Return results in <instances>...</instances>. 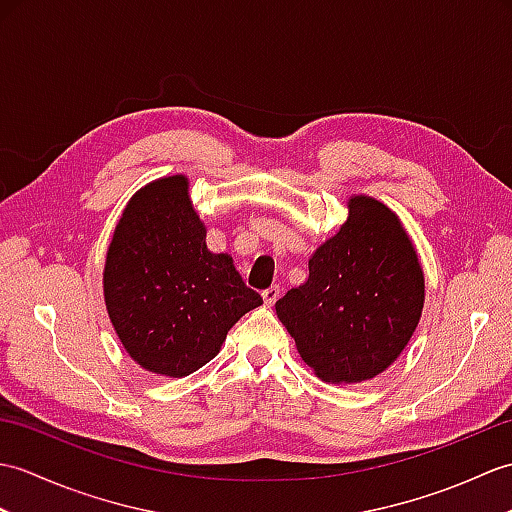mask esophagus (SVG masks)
Wrapping results in <instances>:
<instances>
[{
    "label": "esophagus",
    "instance_id": "esophagus-1",
    "mask_svg": "<svg viewBox=\"0 0 512 512\" xmlns=\"http://www.w3.org/2000/svg\"><path fill=\"white\" fill-rule=\"evenodd\" d=\"M279 295H281V288H279V286H270V288H266V290L262 292L266 306H273V303L279 299Z\"/></svg>",
    "mask_w": 512,
    "mask_h": 512
}]
</instances>
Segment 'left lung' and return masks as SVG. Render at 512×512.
I'll return each instance as SVG.
<instances>
[{
  "mask_svg": "<svg viewBox=\"0 0 512 512\" xmlns=\"http://www.w3.org/2000/svg\"><path fill=\"white\" fill-rule=\"evenodd\" d=\"M308 262V281L275 303L303 363L325 383H363L405 350L424 306V273L398 215L369 195Z\"/></svg>",
  "mask_w": 512,
  "mask_h": 512,
  "instance_id": "obj_1",
  "label": "left lung"
}]
</instances>
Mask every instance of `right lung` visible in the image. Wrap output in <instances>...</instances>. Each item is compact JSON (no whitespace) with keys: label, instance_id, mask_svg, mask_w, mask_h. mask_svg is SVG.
Here are the masks:
<instances>
[{"label":"right lung","instance_id":"1","mask_svg":"<svg viewBox=\"0 0 512 512\" xmlns=\"http://www.w3.org/2000/svg\"><path fill=\"white\" fill-rule=\"evenodd\" d=\"M103 292L125 352L171 378L209 363L228 330L264 303L231 255L206 248L184 176L149 182L127 202L107 248Z\"/></svg>","mask_w":512,"mask_h":512}]
</instances>
